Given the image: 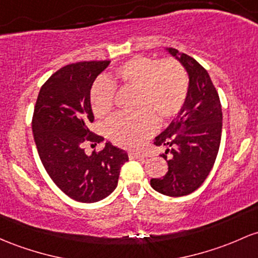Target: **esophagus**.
Here are the masks:
<instances>
[{
	"label": "esophagus",
	"mask_w": 258,
	"mask_h": 258,
	"mask_svg": "<svg viewBox=\"0 0 258 258\" xmlns=\"http://www.w3.org/2000/svg\"><path fill=\"white\" fill-rule=\"evenodd\" d=\"M128 157H130V159H144V158H146V155H144L143 153L130 152Z\"/></svg>",
	"instance_id": "1"
}]
</instances>
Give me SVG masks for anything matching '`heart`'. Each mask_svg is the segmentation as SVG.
Returning a JSON list of instances; mask_svg holds the SVG:
<instances>
[{
  "label": "heart",
  "mask_w": 258,
  "mask_h": 258,
  "mask_svg": "<svg viewBox=\"0 0 258 258\" xmlns=\"http://www.w3.org/2000/svg\"><path fill=\"white\" fill-rule=\"evenodd\" d=\"M115 87L136 89L132 114L118 115L106 126L107 137L123 148H140L157 130V120L168 122L182 109L187 98V73L179 61H157L135 56L116 69L114 76L98 81L90 90V106L98 118L111 114Z\"/></svg>",
  "instance_id": "heart-1"
}]
</instances>
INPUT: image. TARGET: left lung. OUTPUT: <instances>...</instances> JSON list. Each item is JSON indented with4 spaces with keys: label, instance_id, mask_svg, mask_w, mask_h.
I'll list each match as a JSON object with an SVG mask.
<instances>
[{
    "label": "left lung",
    "instance_id": "obj_1",
    "mask_svg": "<svg viewBox=\"0 0 258 258\" xmlns=\"http://www.w3.org/2000/svg\"><path fill=\"white\" fill-rule=\"evenodd\" d=\"M168 50L187 71L189 84L181 111L154 140L155 146L166 147L163 158L168 171L160 179H152L151 186L165 196L181 197L196 191L213 168L222 140L223 112L207 71L191 56Z\"/></svg>",
    "mask_w": 258,
    "mask_h": 258
}]
</instances>
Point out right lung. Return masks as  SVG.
<instances>
[{"instance_id":"1","label":"right lung","mask_w":258,"mask_h":258,"mask_svg":"<svg viewBox=\"0 0 258 258\" xmlns=\"http://www.w3.org/2000/svg\"><path fill=\"white\" fill-rule=\"evenodd\" d=\"M110 61H82L56 71L42 84L32 128L39 157L51 180L63 194L83 203L109 196L117 186L126 152L107 142L92 155L84 143H100L88 126L94 121L90 89Z\"/></svg>"}]
</instances>
